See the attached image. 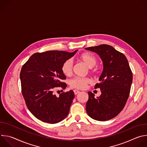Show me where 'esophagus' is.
I'll return each instance as SVG.
<instances>
[{
  "label": "esophagus",
  "mask_w": 147,
  "mask_h": 147,
  "mask_svg": "<svg viewBox=\"0 0 147 147\" xmlns=\"http://www.w3.org/2000/svg\"><path fill=\"white\" fill-rule=\"evenodd\" d=\"M80 92V91H78V90H74V94H75V95L78 94Z\"/></svg>",
  "instance_id": "34e87169"
}]
</instances>
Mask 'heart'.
I'll return each mask as SVG.
<instances>
[{
  "label": "heart",
  "mask_w": 147,
  "mask_h": 147,
  "mask_svg": "<svg viewBox=\"0 0 147 147\" xmlns=\"http://www.w3.org/2000/svg\"><path fill=\"white\" fill-rule=\"evenodd\" d=\"M78 60L84 63L88 68H92L96 63V57L89 53H82L78 57ZM73 60L71 59L66 60L61 66V71L65 76H70L73 70ZM92 82L91 78L88 77H75L70 81V86L71 88L76 89H85L87 85Z\"/></svg>",
  "instance_id": "1"
}]
</instances>
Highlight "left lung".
Instances as JSON below:
<instances>
[{
  "label": "left lung",
  "mask_w": 147,
  "mask_h": 147,
  "mask_svg": "<svg viewBox=\"0 0 147 147\" xmlns=\"http://www.w3.org/2000/svg\"><path fill=\"white\" fill-rule=\"evenodd\" d=\"M86 49L97 53L103 66L100 83L95 86V88H100L101 95L95 98L93 93L88 92L87 113L94 120L107 121L124 108L130 94L133 74L126 57L113 47L102 44Z\"/></svg>",
  "instance_id": "1"
}]
</instances>
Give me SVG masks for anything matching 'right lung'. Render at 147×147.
<instances>
[{
  "label": "right lung",
  "mask_w": 147,
  "mask_h": 147,
  "mask_svg": "<svg viewBox=\"0 0 147 147\" xmlns=\"http://www.w3.org/2000/svg\"><path fill=\"white\" fill-rule=\"evenodd\" d=\"M77 51L36 53L23 66L20 75L22 94L28 109L38 119L55 124L68 115L74 98L73 91L56 96L53 90L58 87L66 88V84L61 82L66 78L61 71V66Z\"/></svg>",
  "instance_id": "1"
}]
</instances>
